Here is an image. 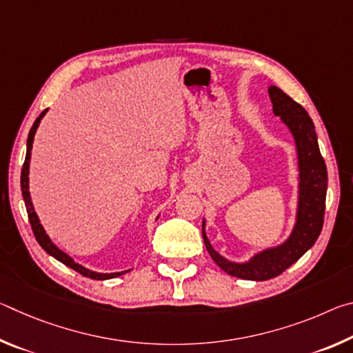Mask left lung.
I'll list each match as a JSON object with an SVG mask.
<instances>
[{"mask_svg":"<svg viewBox=\"0 0 353 353\" xmlns=\"http://www.w3.org/2000/svg\"><path fill=\"white\" fill-rule=\"evenodd\" d=\"M272 112L290 129L296 143L299 166V194L296 223L290 236L279 246L263 249L248 261L227 260L213 249L205 234V218L202 219V236L214 263L230 276L244 280H270L282 274L313 246L324 224L327 166L322 159L318 135L312 118L301 104L276 85H270Z\"/></svg>","mask_w":353,"mask_h":353,"instance_id":"1","label":"left lung"}]
</instances>
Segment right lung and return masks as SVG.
I'll use <instances>...</instances> for the list:
<instances>
[{"instance_id": "add662e5", "label": "right lung", "mask_w": 353, "mask_h": 353, "mask_svg": "<svg viewBox=\"0 0 353 353\" xmlns=\"http://www.w3.org/2000/svg\"><path fill=\"white\" fill-rule=\"evenodd\" d=\"M46 112H48V109H45L43 112L40 113L39 118L34 121L31 130H29L28 143H26V159H25V163H23V170H21V193H23V199H25L28 218H29V223H31L32 232H34V235H35V240L39 241L41 249H43L46 254H50L51 256H54L56 260L63 263L65 266L71 268V270H74L76 272L82 274V276L90 277V279H94V280H107V279H113V277L121 276V274L128 272V271H121V272H97V271H90V270H87V268H83L82 265H79V263H76L73 259H71L68 254H65L63 250L59 249L56 244L51 241V238L46 235L43 225L40 224V219L37 216V213H35V210H34V205H32V201H31V193H29V162H31V151H32L34 135H35V132H37L39 124L41 121V118L46 115ZM155 219H159V216L155 218Z\"/></svg>"}]
</instances>
